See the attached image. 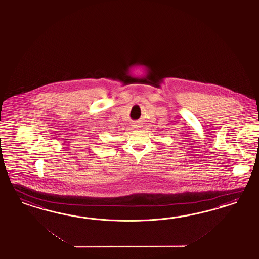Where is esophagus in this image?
I'll use <instances>...</instances> for the list:
<instances>
[{"label":"esophagus","instance_id":"esophagus-1","mask_svg":"<svg viewBox=\"0 0 259 259\" xmlns=\"http://www.w3.org/2000/svg\"><path fill=\"white\" fill-rule=\"evenodd\" d=\"M138 127H140L139 125H135V128H138Z\"/></svg>","mask_w":259,"mask_h":259}]
</instances>
